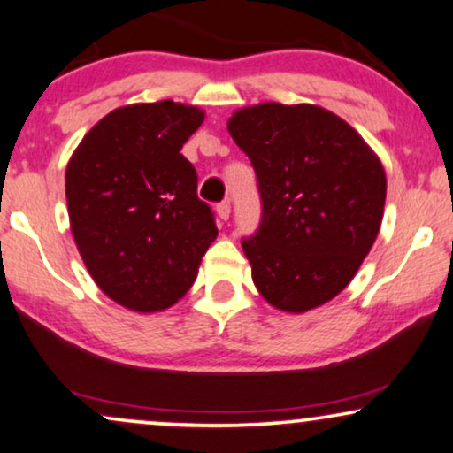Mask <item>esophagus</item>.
I'll use <instances>...</instances> for the list:
<instances>
[{"mask_svg": "<svg viewBox=\"0 0 453 453\" xmlns=\"http://www.w3.org/2000/svg\"><path fill=\"white\" fill-rule=\"evenodd\" d=\"M230 213H232L230 201H221L219 204H217V215H219V219L227 221V219H230Z\"/></svg>", "mask_w": 453, "mask_h": 453, "instance_id": "esophagus-1", "label": "esophagus"}]
</instances>
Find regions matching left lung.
<instances>
[{
    "label": "left lung",
    "mask_w": 453,
    "mask_h": 453,
    "mask_svg": "<svg viewBox=\"0 0 453 453\" xmlns=\"http://www.w3.org/2000/svg\"><path fill=\"white\" fill-rule=\"evenodd\" d=\"M227 130L261 195V223L242 238L257 289L286 312L325 304L348 286L381 227V161L352 126L317 105L246 107Z\"/></svg>",
    "instance_id": "left-lung-1"
}]
</instances>
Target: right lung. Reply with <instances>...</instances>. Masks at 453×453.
Returning a JSON list of instances; mask_svg holds the SVG:
<instances>
[{"instance_id": "add662e5", "label": "right lung", "mask_w": 453, "mask_h": 453, "mask_svg": "<svg viewBox=\"0 0 453 453\" xmlns=\"http://www.w3.org/2000/svg\"><path fill=\"white\" fill-rule=\"evenodd\" d=\"M203 119L173 101L119 107L88 130L65 170L78 252L96 286L130 311L176 304L217 238L195 165L180 153Z\"/></svg>"}]
</instances>
